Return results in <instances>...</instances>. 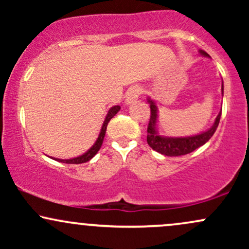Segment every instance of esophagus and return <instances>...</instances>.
<instances>
[{"mask_svg": "<svg viewBox=\"0 0 249 249\" xmlns=\"http://www.w3.org/2000/svg\"><path fill=\"white\" fill-rule=\"evenodd\" d=\"M142 93V89L139 87H133V88H130L127 90L126 92V98H125V103H126L127 105L132 104L138 99L139 95Z\"/></svg>", "mask_w": 249, "mask_h": 249, "instance_id": "esophagus-1", "label": "esophagus"}]
</instances>
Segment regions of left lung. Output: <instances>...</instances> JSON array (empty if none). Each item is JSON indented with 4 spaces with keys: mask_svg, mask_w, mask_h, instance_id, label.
<instances>
[{
    "mask_svg": "<svg viewBox=\"0 0 249 249\" xmlns=\"http://www.w3.org/2000/svg\"><path fill=\"white\" fill-rule=\"evenodd\" d=\"M199 53L204 57H210V55L207 53H205L204 50H199ZM221 93L224 96V82L221 84ZM147 103L150 104L151 107V117L147 127V144L154 151L167 157L184 156V154L193 152L194 150H196L198 147L206 144L211 139V137L213 136L214 132H215L220 122V117H221V111H220L212 126L201 133L187 137L161 136L158 132V127H157L158 126V107H157L156 102L152 101L150 97L147 98Z\"/></svg>",
    "mask_w": 249,
    "mask_h": 249,
    "instance_id": "8db88e82",
    "label": "left lung"
}]
</instances>
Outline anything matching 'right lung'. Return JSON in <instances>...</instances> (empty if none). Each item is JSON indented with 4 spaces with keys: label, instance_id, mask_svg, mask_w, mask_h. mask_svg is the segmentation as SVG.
<instances>
[{
    "label": "right lung",
    "instance_id": "1",
    "mask_svg": "<svg viewBox=\"0 0 249 249\" xmlns=\"http://www.w3.org/2000/svg\"><path fill=\"white\" fill-rule=\"evenodd\" d=\"M119 110H121V107H119V105H115V107H112L110 110L107 111V117H105L104 122H103V125H102L101 132H99L98 138L96 139L95 144L89 148L87 152L81 154V156H78V157H75V158H70V159L53 158V159H55V160H57V161L64 162V164H83V162H87L89 160H91V159L96 156L97 152L99 151V148H101V146H102L103 141H104V137H105V132H107V127L108 122H110L111 119H112L113 117L117 115V112H118Z\"/></svg>",
    "mask_w": 249,
    "mask_h": 249
}]
</instances>
